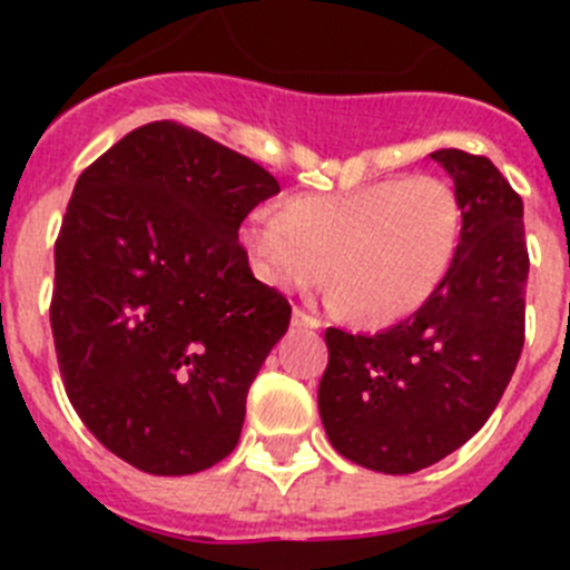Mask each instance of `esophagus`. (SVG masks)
Segmentation results:
<instances>
[{
  "instance_id": "34e87169",
  "label": "esophagus",
  "mask_w": 570,
  "mask_h": 570,
  "mask_svg": "<svg viewBox=\"0 0 570 570\" xmlns=\"http://www.w3.org/2000/svg\"><path fill=\"white\" fill-rule=\"evenodd\" d=\"M291 322H294L296 328H322V320H316L314 314H308V311H302V308H294Z\"/></svg>"
}]
</instances>
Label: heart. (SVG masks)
<instances>
[{"label": "heart", "mask_w": 570, "mask_h": 570, "mask_svg": "<svg viewBox=\"0 0 570 570\" xmlns=\"http://www.w3.org/2000/svg\"><path fill=\"white\" fill-rule=\"evenodd\" d=\"M460 228L454 188L422 174L294 196L285 214L259 208L242 225V242L271 288L305 291L328 271L334 308L387 325L440 288Z\"/></svg>", "instance_id": "1"}]
</instances>
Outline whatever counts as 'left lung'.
Segmentation results:
<instances>
[{
  "label": "left lung",
  "mask_w": 570,
  "mask_h": 570,
  "mask_svg": "<svg viewBox=\"0 0 570 570\" xmlns=\"http://www.w3.org/2000/svg\"><path fill=\"white\" fill-rule=\"evenodd\" d=\"M454 179L460 245L440 288L382 334L328 328L320 416L345 460L414 473L465 445L505 394L525 342L522 199L488 156L431 154Z\"/></svg>",
  "instance_id": "8db88e82"
}]
</instances>
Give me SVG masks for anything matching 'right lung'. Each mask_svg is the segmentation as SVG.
<instances>
[{
	"instance_id": "1",
	"label": "right lung",
	"mask_w": 570,
	"mask_h": 570,
	"mask_svg": "<svg viewBox=\"0 0 570 570\" xmlns=\"http://www.w3.org/2000/svg\"><path fill=\"white\" fill-rule=\"evenodd\" d=\"M279 183L188 125L130 130L77 179L57 236L50 331L79 420L156 476L239 442L245 400L291 322L239 225Z\"/></svg>"
}]
</instances>
